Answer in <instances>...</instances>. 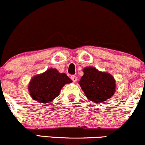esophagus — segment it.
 <instances>
[{"instance_id": "esophagus-1", "label": "esophagus", "mask_w": 145, "mask_h": 145, "mask_svg": "<svg viewBox=\"0 0 145 145\" xmlns=\"http://www.w3.org/2000/svg\"><path fill=\"white\" fill-rule=\"evenodd\" d=\"M71 80H72L73 82H76V81H77V80H78L77 77H76V76H71Z\"/></svg>"}]
</instances>
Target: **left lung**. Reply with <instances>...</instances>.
I'll return each mask as SVG.
<instances>
[{
    "label": "left lung",
    "instance_id": "obj_1",
    "mask_svg": "<svg viewBox=\"0 0 145 145\" xmlns=\"http://www.w3.org/2000/svg\"><path fill=\"white\" fill-rule=\"evenodd\" d=\"M83 72L84 75L79 81V85L89 101L101 103L114 95L116 83L112 76L91 67L85 68Z\"/></svg>",
    "mask_w": 145,
    "mask_h": 145
}]
</instances>
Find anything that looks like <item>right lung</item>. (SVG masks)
I'll list each match as a JSON object with an SVG mask.
<instances>
[{"instance_id":"obj_1","label":"right lung","mask_w":145,"mask_h":145,"mask_svg":"<svg viewBox=\"0 0 145 145\" xmlns=\"http://www.w3.org/2000/svg\"><path fill=\"white\" fill-rule=\"evenodd\" d=\"M72 80L65 73L49 69L43 74L34 76L29 82V91L31 98L42 103H49L59 95L62 87Z\"/></svg>"}]
</instances>
